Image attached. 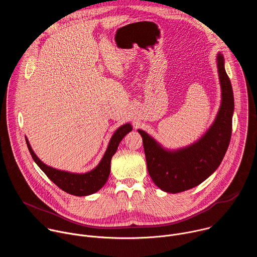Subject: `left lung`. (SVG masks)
<instances>
[{
  "instance_id": "8db88e82",
  "label": "left lung",
  "mask_w": 257,
  "mask_h": 257,
  "mask_svg": "<svg viewBox=\"0 0 257 257\" xmlns=\"http://www.w3.org/2000/svg\"><path fill=\"white\" fill-rule=\"evenodd\" d=\"M221 85V105L214 121L195 142L177 150H169L145 131L142 137L148 171L155 184L165 192L179 193L191 189L206 180L222 163L232 134L234 95L225 69V59L216 55Z\"/></svg>"
}]
</instances>
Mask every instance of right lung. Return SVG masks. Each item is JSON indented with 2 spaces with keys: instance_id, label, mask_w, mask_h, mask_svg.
<instances>
[{
  "instance_id": "right-lung-1",
  "label": "right lung",
  "mask_w": 257,
  "mask_h": 257,
  "mask_svg": "<svg viewBox=\"0 0 257 257\" xmlns=\"http://www.w3.org/2000/svg\"><path fill=\"white\" fill-rule=\"evenodd\" d=\"M131 131L132 125L130 123L120 126L109 139L106 151L98 165L86 173H72L46 165L34 154L27 137H25V140L35 164L60 189L71 195L86 196L97 192L105 184L111 173V160L116 154L122 139Z\"/></svg>"
}]
</instances>
